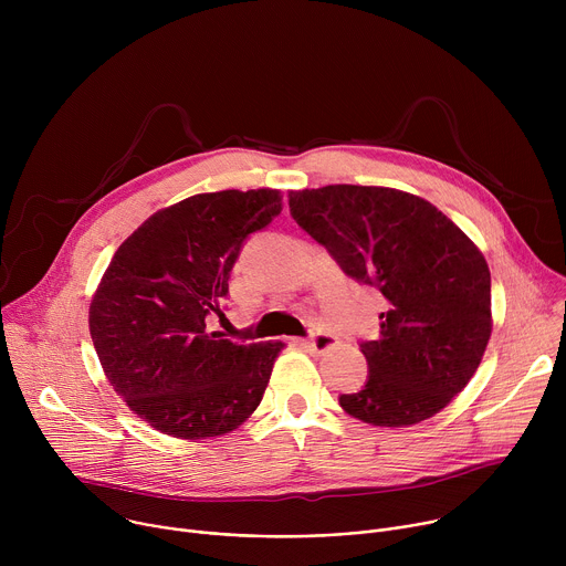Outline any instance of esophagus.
Wrapping results in <instances>:
<instances>
[{
  "label": "esophagus",
  "mask_w": 566,
  "mask_h": 566,
  "mask_svg": "<svg viewBox=\"0 0 566 566\" xmlns=\"http://www.w3.org/2000/svg\"><path fill=\"white\" fill-rule=\"evenodd\" d=\"M293 345H300L311 352H329L338 345V340L332 334H315L311 338H297V340H293Z\"/></svg>",
  "instance_id": "esophagus-1"
}]
</instances>
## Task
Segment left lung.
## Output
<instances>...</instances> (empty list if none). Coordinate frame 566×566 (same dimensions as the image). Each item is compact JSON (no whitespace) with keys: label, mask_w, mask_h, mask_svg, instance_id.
Masks as SVG:
<instances>
[{"label":"left lung","mask_w":566,"mask_h":566,"mask_svg":"<svg viewBox=\"0 0 566 566\" xmlns=\"http://www.w3.org/2000/svg\"><path fill=\"white\" fill-rule=\"evenodd\" d=\"M293 219L340 269L387 302L360 345L369 378L340 408L365 423H421L470 382L491 340V271L472 239L430 201L378 186L291 190Z\"/></svg>","instance_id":"left-lung-1"}]
</instances>
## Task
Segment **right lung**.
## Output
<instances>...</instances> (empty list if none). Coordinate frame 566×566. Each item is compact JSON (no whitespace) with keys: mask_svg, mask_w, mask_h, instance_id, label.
Masks as SVG:
<instances>
[{"mask_svg":"<svg viewBox=\"0 0 566 566\" xmlns=\"http://www.w3.org/2000/svg\"><path fill=\"white\" fill-rule=\"evenodd\" d=\"M282 212L280 190H221L154 212L114 253L90 304V332L114 391L177 439L232 432L262 402L284 343L239 345L208 332L244 239Z\"/></svg>","mask_w":566,"mask_h":566,"instance_id":"obj_1","label":"right lung"}]
</instances>
